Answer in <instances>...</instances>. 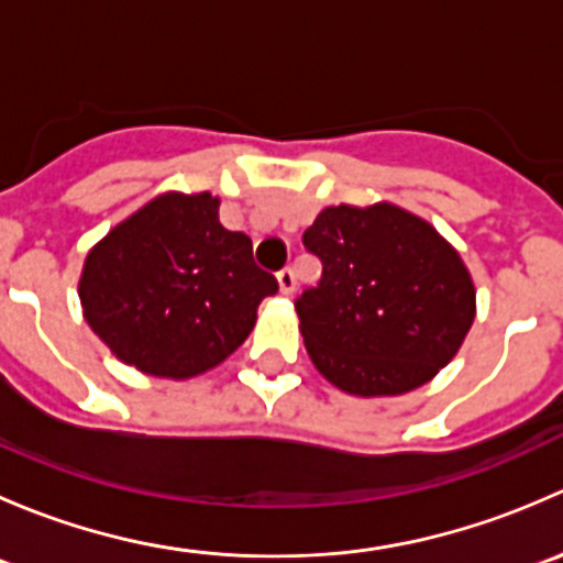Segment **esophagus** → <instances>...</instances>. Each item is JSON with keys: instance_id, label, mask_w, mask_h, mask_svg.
I'll use <instances>...</instances> for the list:
<instances>
[{"instance_id": "1", "label": "esophagus", "mask_w": 563, "mask_h": 563, "mask_svg": "<svg viewBox=\"0 0 563 563\" xmlns=\"http://www.w3.org/2000/svg\"><path fill=\"white\" fill-rule=\"evenodd\" d=\"M277 286H280L283 294H291L294 288H297V277H294L291 266H286V269L277 272Z\"/></svg>"}]
</instances>
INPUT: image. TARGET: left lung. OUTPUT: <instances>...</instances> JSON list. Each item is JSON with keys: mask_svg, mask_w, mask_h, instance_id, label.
<instances>
[{"mask_svg": "<svg viewBox=\"0 0 563 563\" xmlns=\"http://www.w3.org/2000/svg\"><path fill=\"white\" fill-rule=\"evenodd\" d=\"M323 264L297 299L299 332L329 384L349 395H402L463 345L476 291L457 250L395 203L327 207L305 231Z\"/></svg>", "mask_w": 563, "mask_h": 563, "instance_id": "obj_1", "label": "left lung"}]
</instances>
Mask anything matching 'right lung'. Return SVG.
<instances>
[{
  "instance_id": "right-lung-1",
  "label": "right lung",
  "mask_w": 563,
  "mask_h": 563,
  "mask_svg": "<svg viewBox=\"0 0 563 563\" xmlns=\"http://www.w3.org/2000/svg\"><path fill=\"white\" fill-rule=\"evenodd\" d=\"M218 209L212 192H163L89 250L84 318L124 365L174 382L212 371L277 294L250 236L223 229Z\"/></svg>"
}]
</instances>
